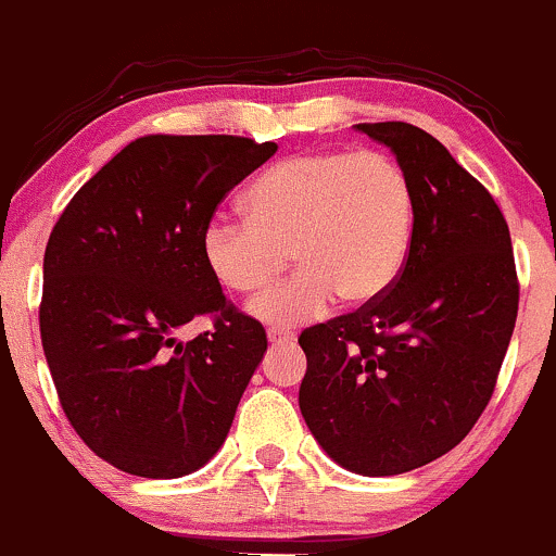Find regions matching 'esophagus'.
Here are the masks:
<instances>
[{
	"instance_id": "1",
	"label": "esophagus",
	"mask_w": 556,
	"mask_h": 556,
	"mask_svg": "<svg viewBox=\"0 0 556 556\" xmlns=\"http://www.w3.org/2000/svg\"><path fill=\"white\" fill-rule=\"evenodd\" d=\"M268 341H271L274 346H290V343L295 341V332L293 330H279V327H271V330H268Z\"/></svg>"
}]
</instances>
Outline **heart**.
<instances>
[{"label": "heart", "mask_w": 556, "mask_h": 556, "mask_svg": "<svg viewBox=\"0 0 556 556\" xmlns=\"http://www.w3.org/2000/svg\"><path fill=\"white\" fill-rule=\"evenodd\" d=\"M248 218H210L202 261L231 293H258L288 266L301 268L250 314L295 327L327 312L336 295L370 303L400 277L413 244L416 197L407 173L383 151H314L277 162L244 191Z\"/></svg>", "instance_id": "b5f03b06"}]
</instances>
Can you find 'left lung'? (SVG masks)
Returning <instances> with one entry per match:
<instances>
[{"label": "left lung", "instance_id": "left-lung-1", "mask_svg": "<svg viewBox=\"0 0 556 556\" xmlns=\"http://www.w3.org/2000/svg\"><path fill=\"white\" fill-rule=\"evenodd\" d=\"M356 130L391 149L410 178V255L386 295L301 332L298 405L338 466L394 477L445 455L482 416L519 285L504 213L440 140L407 122Z\"/></svg>", "mask_w": 556, "mask_h": 556}]
</instances>
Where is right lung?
<instances>
[{
    "label": "right lung",
    "instance_id": "obj_1",
    "mask_svg": "<svg viewBox=\"0 0 556 556\" xmlns=\"http://www.w3.org/2000/svg\"><path fill=\"white\" fill-rule=\"evenodd\" d=\"M277 154L237 136L132 140L74 194L45 250L39 330L66 418L116 469H202L266 354V330L202 261L220 200ZM197 316L214 330L177 332Z\"/></svg>",
    "mask_w": 556,
    "mask_h": 556
}]
</instances>
